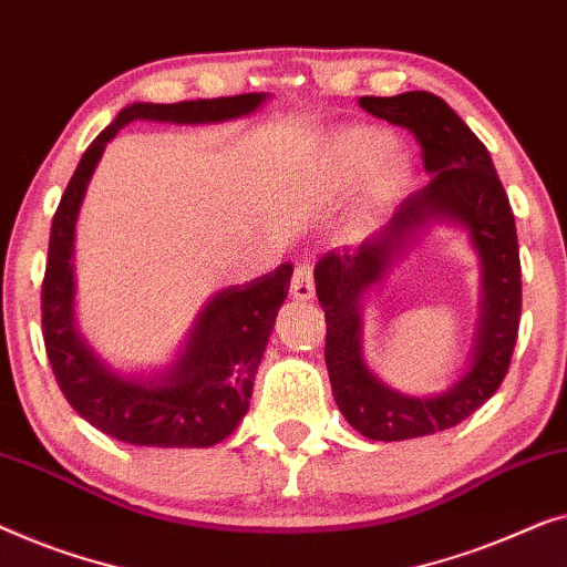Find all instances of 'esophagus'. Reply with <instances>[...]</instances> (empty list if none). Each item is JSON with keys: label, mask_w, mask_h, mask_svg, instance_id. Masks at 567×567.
Here are the masks:
<instances>
[{"label": "esophagus", "mask_w": 567, "mask_h": 567, "mask_svg": "<svg viewBox=\"0 0 567 567\" xmlns=\"http://www.w3.org/2000/svg\"><path fill=\"white\" fill-rule=\"evenodd\" d=\"M290 295H292V300H298V302L313 300V295H316L313 267H310V265H300L298 269H295L292 285H290Z\"/></svg>", "instance_id": "obj_1"}]
</instances>
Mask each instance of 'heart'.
<instances>
[{"label":"heart","instance_id":"obj_1","mask_svg":"<svg viewBox=\"0 0 567 567\" xmlns=\"http://www.w3.org/2000/svg\"><path fill=\"white\" fill-rule=\"evenodd\" d=\"M339 158L349 174L367 172L364 200L370 205H388L403 193L411 177V162L401 148H385V138L380 133L354 127L341 135Z\"/></svg>","mask_w":567,"mask_h":567}]
</instances>
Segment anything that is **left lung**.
<instances>
[{"instance_id": "obj_1", "label": "left lung", "mask_w": 567, "mask_h": 567, "mask_svg": "<svg viewBox=\"0 0 567 567\" xmlns=\"http://www.w3.org/2000/svg\"><path fill=\"white\" fill-rule=\"evenodd\" d=\"M367 113L409 127L421 143L429 185L405 200L380 234L357 249L329 251L316 265V295L326 310V367L333 401L357 432L401 442L457 426L504 382L522 318V265L516 223L488 148L432 92L360 97ZM465 227L482 259V318L468 372L436 396L388 389L363 362L361 300L377 286L421 227Z\"/></svg>"}]
</instances>
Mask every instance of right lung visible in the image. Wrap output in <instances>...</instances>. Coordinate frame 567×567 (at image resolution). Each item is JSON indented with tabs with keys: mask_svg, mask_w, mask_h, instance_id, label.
I'll return each instance as SVG.
<instances>
[{
	"mask_svg": "<svg viewBox=\"0 0 567 567\" xmlns=\"http://www.w3.org/2000/svg\"><path fill=\"white\" fill-rule=\"evenodd\" d=\"M269 94H236L174 105L133 102L84 151L53 215L43 280V341L55 382L79 416L94 429L135 446H213L234 434L249 411L261 354L277 310L290 290L285 261L259 280L234 285L207 300L177 360L151 374L110 367L82 339L74 321V228L86 185L107 143L133 121L177 125L226 123L251 115Z\"/></svg>",
	"mask_w": 567,
	"mask_h": 567,
	"instance_id": "right-lung-1",
	"label": "right lung"
}]
</instances>
